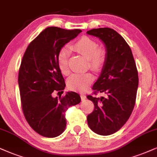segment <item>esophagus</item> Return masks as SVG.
Here are the masks:
<instances>
[{"mask_svg": "<svg viewBox=\"0 0 157 157\" xmlns=\"http://www.w3.org/2000/svg\"><path fill=\"white\" fill-rule=\"evenodd\" d=\"M80 97H81V99H82V101H84L85 99L86 98V96H85V94H84V93H81Z\"/></svg>", "mask_w": 157, "mask_h": 157, "instance_id": "esophagus-1", "label": "esophagus"}]
</instances>
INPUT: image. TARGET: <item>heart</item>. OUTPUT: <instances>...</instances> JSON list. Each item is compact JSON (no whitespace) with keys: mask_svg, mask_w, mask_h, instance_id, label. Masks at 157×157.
<instances>
[{"mask_svg":"<svg viewBox=\"0 0 157 157\" xmlns=\"http://www.w3.org/2000/svg\"><path fill=\"white\" fill-rule=\"evenodd\" d=\"M70 48L73 50L86 57L88 60L89 66L93 70L100 71L104 67L106 61V53L104 50L98 48V45L94 40L87 36H83L76 41ZM69 51L66 48L59 51L57 62L59 69L62 74L69 75L70 69L69 67ZM93 80L92 74L89 72L73 75L67 81L69 88L72 90L84 91Z\"/></svg>","mask_w":157,"mask_h":157,"instance_id":"1","label":"heart"}]
</instances>
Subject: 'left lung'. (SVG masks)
<instances>
[{"mask_svg":"<svg viewBox=\"0 0 157 157\" xmlns=\"http://www.w3.org/2000/svg\"><path fill=\"white\" fill-rule=\"evenodd\" d=\"M87 34L98 37L106 46V61L101 73L93 86L94 94L87 96L94 104L88 115L89 128L101 136L118 131L130 117L136 104L138 75L132 51L124 39L113 29H93Z\"/></svg>","mask_w":157,"mask_h":157,"instance_id":"1","label":"left lung"}]
</instances>
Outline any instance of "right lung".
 <instances>
[{"mask_svg": "<svg viewBox=\"0 0 157 157\" xmlns=\"http://www.w3.org/2000/svg\"><path fill=\"white\" fill-rule=\"evenodd\" d=\"M81 32L47 27L29 43L21 60L18 82L24 115L31 128L46 138L64 131L65 112L81 101L72 91L53 97L54 91L62 92L66 86L57 62L59 51Z\"/></svg>", "mask_w": 157, "mask_h": 157, "instance_id": "1", "label": "right lung"}]
</instances>
